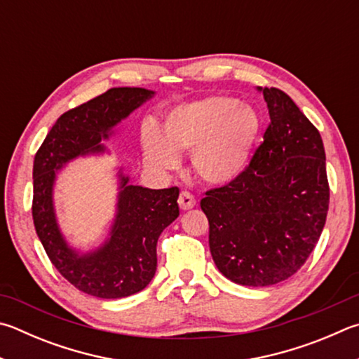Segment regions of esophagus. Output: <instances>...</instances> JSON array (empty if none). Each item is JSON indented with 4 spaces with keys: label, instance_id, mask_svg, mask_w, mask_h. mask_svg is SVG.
Wrapping results in <instances>:
<instances>
[{
    "label": "esophagus",
    "instance_id": "1",
    "mask_svg": "<svg viewBox=\"0 0 359 359\" xmlns=\"http://www.w3.org/2000/svg\"><path fill=\"white\" fill-rule=\"evenodd\" d=\"M179 207L182 210H190V208L196 207V199H194L193 194H190L188 191H182L179 196Z\"/></svg>",
    "mask_w": 359,
    "mask_h": 359
}]
</instances>
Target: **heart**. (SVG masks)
I'll use <instances>...</instances> for the list:
<instances>
[{
	"label": "heart",
	"mask_w": 359,
	"mask_h": 359,
	"mask_svg": "<svg viewBox=\"0 0 359 359\" xmlns=\"http://www.w3.org/2000/svg\"><path fill=\"white\" fill-rule=\"evenodd\" d=\"M262 117L256 108L224 95L205 97L169 111L158 132L141 136L147 168L157 172L177 166V155L190 152L194 177L210 187H224L242 175L256 147Z\"/></svg>",
	"instance_id": "heart-1"
}]
</instances>
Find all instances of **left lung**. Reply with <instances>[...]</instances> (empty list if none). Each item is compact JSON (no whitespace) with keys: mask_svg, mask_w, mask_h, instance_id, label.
<instances>
[{"mask_svg":"<svg viewBox=\"0 0 359 359\" xmlns=\"http://www.w3.org/2000/svg\"><path fill=\"white\" fill-rule=\"evenodd\" d=\"M264 94L270 126L246 171L205 193L215 265L232 283L265 287L302 269L327 221L330 187L322 136L290 97Z\"/></svg>","mask_w":359,"mask_h":359,"instance_id":"8db88e82","label":"left lung"}]
</instances>
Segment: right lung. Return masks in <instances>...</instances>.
<instances>
[{
    "label": "right lung",
    "instance_id": "1",
    "mask_svg": "<svg viewBox=\"0 0 359 359\" xmlns=\"http://www.w3.org/2000/svg\"><path fill=\"white\" fill-rule=\"evenodd\" d=\"M154 90L113 88L64 113L34 157L32 219L39 238L56 270L78 290L97 298H123L141 292L157 271L160 233L179 217V188L151 190L130 185L117 171V204L108 237L100 246L81 251L70 246L56 218V175L78 157L105 154L117 123L151 100Z\"/></svg>",
    "mask_w": 359,
    "mask_h": 359
}]
</instances>
